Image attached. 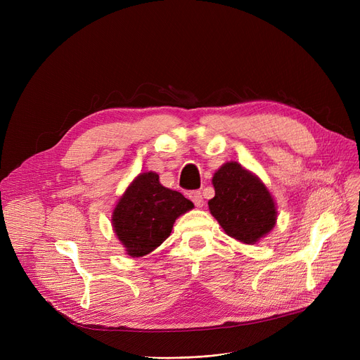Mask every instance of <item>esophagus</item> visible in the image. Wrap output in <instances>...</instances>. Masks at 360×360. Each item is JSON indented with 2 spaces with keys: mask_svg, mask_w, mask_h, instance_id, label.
Returning <instances> with one entry per match:
<instances>
[{
  "mask_svg": "<svg viewBox=\"0 0 360 360\" xmlns=\"http://www.w3.org/2000/svg\"><path fill=\"white\" fill-rule=\"evenodd\" d=\"M188 197H190L193 200V202L195 204V207H202V195L200 191H191L190 194H188Z\"/></svg>",
  "mask_w": 360,
  "mask_h": 360,
  "instance_id": "34e87169",
  "label": "esophagus"
}]
</instances>
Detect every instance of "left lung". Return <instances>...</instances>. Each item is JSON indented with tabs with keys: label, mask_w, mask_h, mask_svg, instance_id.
Wrapping results in <instances>:
<instances>
[{
	"label": "left lung",
	"mask_w": 360,
	"mask_h": 360,
	"mask_svg": "<svg viewBox=\"0 0 360 360\" xmlns=\"http://www.w3.org/2000/svg\"><path fill=\"white\" fill-rule=\"evenodd\" d=\"M210 213L229 236L255 243L276 224L277 212L269 190L236 162L223 165L213 176Z\"/></svg>",
	"instance_id": "left-lung-1"
}]
</instances>
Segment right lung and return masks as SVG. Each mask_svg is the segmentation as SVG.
<instances>
[{"instance_id": "1", "label": "right lung", "mask_w": 360, "mask_h": 360, "mask_svg": "<svg viewBox=\"0 0 360 360\" xmlns=\"http://www.w3.org/2000/svg\"><path fill=\"white\" fill-rule=\"evenodd\" d=\"M193 207L181 193L160 185L158 174H141L113 210V229L131 257H143L156 250L175 220Z\"/></svg>"}]
</instances>
